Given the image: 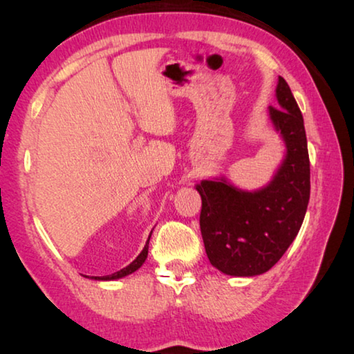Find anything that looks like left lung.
I'll use <instances>...</instances> for the list:
<instances>
[{
	"label": "left lung",
	"mask_w": 354,
	"mask_h": 354,
	"mask_svg": "<svg viewBox=\"0 0 354 354\" xmlns=\"http://www.w3.org/2000/svg\"><path fill=\"white\" fill-rule=\"evenodd\" d=\"M279 107H268L287 154L272 183L247 192L226 179L201 181L200 227L206 254L231 277H254L270 270L290 247L306 215L310 169L301 111L289 84L279 76Z\"/></svg>",
	"instance_id": "obj_1"
}]
</instances>
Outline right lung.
<instances>
[{"instance_id":"obj_1","label":"right lung","mask_w":354,"mask_h":354,"mask_svg":"<svg viewBox=\"0 0 354 354\" xmlns=\"http://www.w3.org/2000/svg\"><path fill=\"white\" fill-rule=\"evenodd\" d=\"M153 232V231H151ZM149 237H151V234L148 236V241H147V243H145V247H143V250H142V253L136 257V259L129 263L128 267H124V268H122V270L120 272H115V273H112V274H106V277H92L93 279H98V281H111V279H118V278H123V277H128V274H131V273H134L136 270H139V268L142 267V263L145 262V259H147V256H148V243H149Z\"/></svg>"}]
</instances>
